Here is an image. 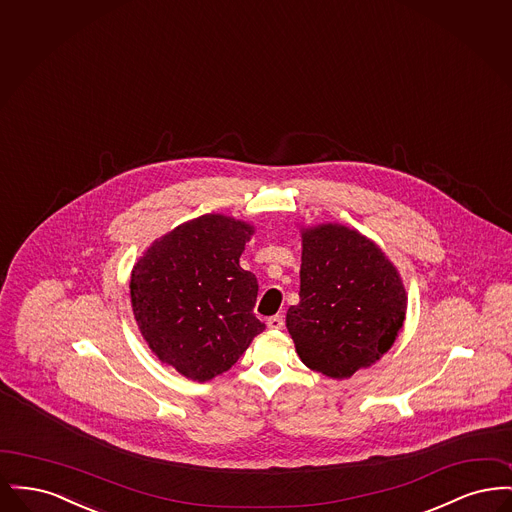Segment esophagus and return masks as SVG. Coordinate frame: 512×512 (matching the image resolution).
Segmentation results:
<instances>
[{
	"mask_svg": "<svg viewBox=\"0 0 512 512\" xmlns=\"http://www.w3.org/2000/svg\"><path fill=\"white\" fill-rule=\"evenodd\" d=\"M267 326L270 330H280L282 326H284V318L280 317V315H276V317H270L267 320Z\"/></svg>",
	"mask_w": 512,
	"mask_h": 512,
	"instance_id": "esophagus-1",
	"label": "esophagus"
}]
</instances>
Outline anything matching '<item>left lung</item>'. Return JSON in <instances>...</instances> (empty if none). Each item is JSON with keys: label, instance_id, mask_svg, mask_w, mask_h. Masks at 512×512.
<instances>
[{"label": "left lung", "instance_id": "obj_1", "mask_svg": "<svg viewBox=\"0 0 512 512\" xmlns=\"http://www.w3.org/2000/svg\"><path fill=\"white\" fill-rule=\"evenodd\" d=\"M299 303L286 326L303 365L349 378L374 365L407 313L403 280L386 253L343 224L303 228Z\"/></svg>", "mask_w": 512, "mask_h": 512}]
</instances>
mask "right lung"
<instances>
[{"mask_svg":"<svg viewBox=\"0 0 512 512\" xmlns=\"http://www.w3.org/2000/svg\"><path fill=\"white\" fill-rule=\"evenodd\" d=\"M255 228L224 215L176 226L132 268L138 328L161 363L207 382L226 372L265 324L253 315L259 284L240 267Z\"/></svg>","mask_w":512,"mask_h":512,"instance_id":"right-lung-1","label":"right lung"}]
</instances>
